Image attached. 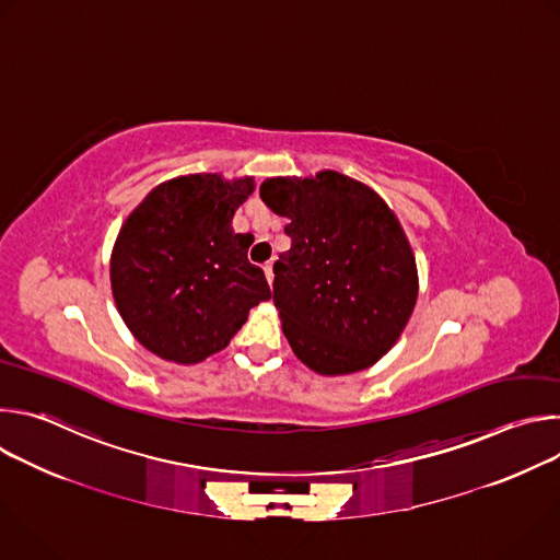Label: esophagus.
<instances>
[{
	"label": "esophagus",
	"instance_id": "esophagus-1",
	"mask_svg": "<svg viewBox=\"0 0 560 560\" xmlns=\"http://www.w3.org/2000/svg\"><path fill=\"white\" fill-rule=\"evenodd\" d=\"M264 272H266V279H268V283H272V281H275V272H272V261H268V264L264 266Z\"/></svg>",
	"mask_w": 560,
	"mask_h": 560
}]
</instances>
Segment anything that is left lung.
I'll return each mask as SVG.
<instances>
[{"label": "left lung", "instance_id": "1", "mask_svg": "<svg viewBox=\"0 0 560 560\" xmlns=\"http://www.w3.org/2000/svg\"><path fill=\"white\" fill-rule=\"evenodd\" d=\"M264 203L292 238L275 264L281 330L301 363L324 376L374 365L406 330L419 272L392 208L337 171L270 177Z\"/></svg>", "mask_w": 560, "mask_h": 560}]
</instances>
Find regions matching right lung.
<instances>
[{"instance_id": "right-lung-1", "label": "right lung", "mask_w": 560, "mask_h": 560, "mask_svg": "<svg viewBox=\"0 0 560 560\" xmlns=\"http://www.w3.org/2000/svg\"><path fill=\"white\" fill-rule=\"evenodd\" d=\"M255 177L197 173L152 188L124 221L110 255L115 305L132 337L173 363L221 352L248 312L272 296L248 261L250 232L232 230Z\"/></svg>"}]
</instances>
